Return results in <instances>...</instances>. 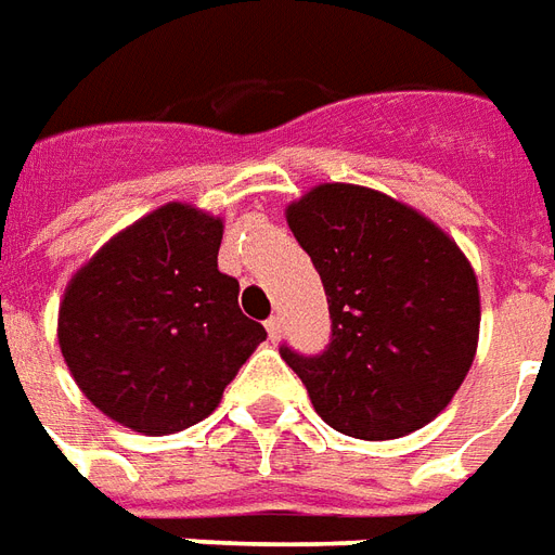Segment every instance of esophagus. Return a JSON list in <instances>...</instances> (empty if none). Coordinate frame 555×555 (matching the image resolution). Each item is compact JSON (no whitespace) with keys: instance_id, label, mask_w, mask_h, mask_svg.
Returning <instances> with one entry per match:
<instances>
[{"instance_id":"1","label":"esophagus","mask_w":555,"mask_h":555,"mask_svg":"<svg viewBox=\"0 0 555 555\" xmlns=\"http://www.w3.org/2000/svg\"><path fill=\"white\" fill-rule=\"evenodd\" d=\"M264 326H267V336H270V341H279V338H282V321H279L276 314H273Z\"/></svg>"}]
</instances>
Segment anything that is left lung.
Instances as JSON below:
<instances>
[{"label":"left lung","instance_id":"obj_1","mask_svg":"<svg viewBox=\"0 0 555 555\" xmlns=\"http://www.w3.org/2000/svg\"><path fill=\"white\" fill-rule=\"evenodd\" d=\"M285 219L333 318L321 357L282 348L318 416L357 440L425 428L476 360L481 300L469 258L416 207L360 183H318Z\"/></svg>","mask_w":555,"mask_h":555}]
</instances>
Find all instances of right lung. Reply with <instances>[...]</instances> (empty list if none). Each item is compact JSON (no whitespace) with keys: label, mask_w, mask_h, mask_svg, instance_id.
<instances>
[{"label":"right lung","mask_w":555,"mask_h":555,"mask_svg":"<svg viewBox=\"0 0 555 555\" xmlns=\"http://www.w3.org/2000/svg\"><path fill=\"white\" fill-rule=\"evenodd\" d=\"M222 219L186 202L103 243L59 302V348L103 416L166 437L207 418L267 338L219 273Z\"/></svg>","instance_id":"right-lung-1"}]
</instances>
